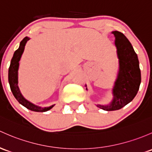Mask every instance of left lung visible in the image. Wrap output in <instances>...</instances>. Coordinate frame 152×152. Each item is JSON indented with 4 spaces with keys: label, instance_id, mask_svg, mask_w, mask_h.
I'll use <instances>...</instances> for the list:
<instances>
[{
    "label": "left lung",
    "instance_id": "1",
    "mask_svg": "<svg viewBox=\"0 0 152 152\" xmlns=\"http://www.w3.org/2000/svg\"><path fill=\"white\" fill-rule=\"evenodd\" d=\"M112 33L119 59V71L112 89L113 99L108 105H97L107 111L121 109L130 103L138 93L141 81L139 61L132 44L121 32Z\"/></svg>",
    "mask_w": 152,
    "mask_h": 152
}]
</instances>
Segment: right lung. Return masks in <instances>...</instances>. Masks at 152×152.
Listing matches in <instances>:
<instances>
[{
	"label": "right lung",
	"instance_id": "1",
	"mask_svg": "<svg viewBox=\"0 0 152 152\" xmlns=\"http://www.w3.org/2000/svg\"><path fill=\"white\" fill-rule=\"evenodd\" d=\"M29 40V37L26 36L25 38H24L20 42L18 49H17L14 52L12 60H11L10 66H9V83L13 95L20 104L25 106L28 109L30 110V111H36V112H45V111H49L51 108H53L55 105L43 108V107L33 104V103L28 101L27 99H25L23 97L18 87V70L19 66H20V60L21 59L22 55L23 54L26 43Z\"/></svg>",
	"mask_w": 152,
	"mask_h": 152
}]
</instances>
